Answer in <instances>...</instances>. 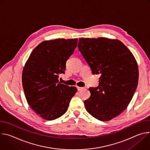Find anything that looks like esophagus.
I'll return each instance as SVG.
<instances>
[{"label":"esophagus","mask_w":150,"mask_h":150,"mask_svg":"<svg viewBox=\"0 0 150 150\" xmlns=\"http://www.w3.org/2000/svg\"><path fill=\"white\" fill-rule=\"evenodd\" d=\"M76 88H77L78 91H80V90H82L83 88V87H77Z\"/></svg>","instance_id":"1"}]
</instances>
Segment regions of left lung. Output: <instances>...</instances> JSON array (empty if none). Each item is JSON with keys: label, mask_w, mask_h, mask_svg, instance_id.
<instances>
[{"label": "left lung", "mask_w": 150, "mask_h": 150, "mask_svg": "<svg viewBox=\"0 0 150 150\" xmlns=\"http://www.w3.org/2000/svg\"><path fill=\"white\" fill-rule=\"evenodd\" d=\"M78 47L94 74H100L98 86L90 88L84 101L87 111L108 121L124 111L136 91L138 68L131 51L118 40L81 38Z\"/></svg>", "instance_id": "obj_1"}]
</instances>
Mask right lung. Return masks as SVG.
Returning a JSON list of instances; mask_svg holds the SVG:
<instances>
[{
    "instance_id": "obj_1",
    "label": "right lung",
    "mask_w": 150,
    "mask_h": 150,
    "mask_svg": "<svg viewBox=\"0 0 150 150\" xmlns=\"http://www.w3.org/2000/svg\"><path fill=\"white\" fill-rule=\"evenodd\" d=\"M77 38L45 41L32 52L23 71L22 82L31 108L47 120L59 118L67 111L75 87L61 83L59 75L76 47Z\"/></svg>"
}]
</instances>
